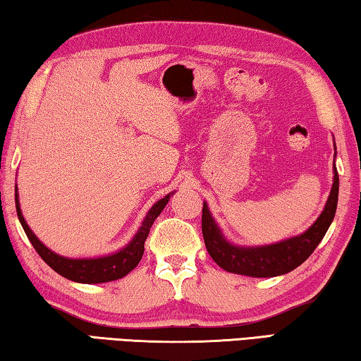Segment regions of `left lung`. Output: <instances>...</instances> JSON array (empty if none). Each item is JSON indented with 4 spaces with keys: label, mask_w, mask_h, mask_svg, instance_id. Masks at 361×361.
Wrapping results in <instances>:
<instances>
[{
    "label": "left lung",
    "mask_w": 361,
    "mask_h": 361,
    "mask_svg": "<svg viewBox=\"0 0 361 361\" xmlns=\"http://www.w3.org/2000/svg\"><path fill=\"white\" fill-rule=\"evenodd\" d=\"M333 173L331 192L328 195L325 209L315 219V223L302 234L271 243V245L243 247L229 242L219 229L215 218L212 216L209 205L204 202L202 234L207 252L219 267L232 274H239V276L266 279L291 272L314 253L317 245L325 237L329 224L333 223L339 194V175L336 166L333 167Z\"/></svg>",
    "instance_id": "left-lung-1"
}]
</instances>
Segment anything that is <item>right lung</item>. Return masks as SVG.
Wrapping results in <instances>:
<instances>
[{
    "mask_svg": "<svg viewBox=\"0 0 361 361\" xmlns=\"http://www.w3.org/2000/svg\"><path fill=\"white\" fill-rule=\"evenodd\" d=\"M175 192V191H173ZM173 192H169L166 197L157 200V202L151 207L149 212L146 213L142 226H140L137 234L132 237V240L127 243L126 247H122L118 252L105 256H95V258H66V256L59 255L52 252L51 248H47L38 237L35 235V232L30 229L25 218L22 215L20 202H19V194H17V185H16V209L17 216L22 224L23 231H25L27 237L32 242L36 252L46 262L47 266H51L54 271L60 276L71 280V282L78 283H105L113 282V280L122 279L127 276L132 269H135L137 264L142 259L145 252V240L149 234V229L154 219L161 215L164 207L169 204L170 195Z\"/></svg>",
    "mask_w": 361,
    "mask_h": 361,
    "instance_id": "obj_1",
    "label": "right lung"
}]
</instances>
